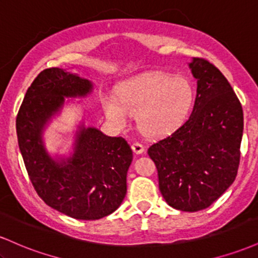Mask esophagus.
<instances>
[{"label": "esophagus", "mask_w": 258, "mask_h": 258, "mask_svg": "<svg viewBox=\"0 0 258 258\" xmlns=\"http://www.w3.org/2000/svg\"><path fill=\"white\" fill-rule=\"evenodd\" d=\"M132 150L136 154H142L144 150H146V148H144L143 144L138 143V142H135V143H132Z\"/></svg>", "instance_id": "34e87169"}]
</instances>
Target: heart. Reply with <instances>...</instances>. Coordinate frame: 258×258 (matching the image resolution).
Segmentation results:
<instances>
[{"label":"heart","mask_w":258,"mask_h":258,"mask_svg":"<svg viewBox=\"0 0 258 258\" xmlns=\"http://www.w3.org/2000/svg\"><path fill=\"white\" fill-rule=\"evenodd\" d=\"M116 96L103 97L106 117L117 127H125L130 114H137L139 130L158 137L183 122L193 104L194 88L183 76L146 74L121 85Z\"/></svg>","instance_id":"1"}]
</instances>
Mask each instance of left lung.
I'll return each instance as SVG.
<instances>
[{
  "label": "left lung",
  "mask_w": 258,
  "mask_h": 258,
  "mask_svg": "<svg viewBox=\"0 0 258 258\" xmlns=\"http://www.w3.org/2000/svg\"><path fill=\"white\" fill-rule=\"evenodd\" d=\"M197 98L189 119L152 144L159 189L170 206L195 212L215 203L233 184L240 161L244 115L232 86L215 65L193 58Z\"/></svg>",
  "instance_id": "obj_1"
}]
</instances>
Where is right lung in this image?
<instances>
[{
	"mask_svg": "<svg viewBox=\"0 0 258 258\" xmlns=\"http://www.w3.org/2000/svg\"><path fill=\"white\" fill-rule=\"evenodd\" d=\"M93 88L69 70L46 69L28 88L17 116L18 144L35 190L52 209L84 221L112 214L125 199L131 147L86 126V119L76 126L69 155H52L43 135L69 102L65 98H85Z\"/></svg>",
	"mask_w": 258,
	"mask_h": 258,
	"instance_id": "add662e5",
	"label": "right lung"
}]
</instances>
